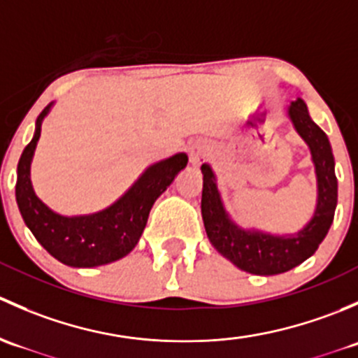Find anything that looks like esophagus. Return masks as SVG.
<instances>
[{
	"instance_id": "34e87169",
	"label": "esophagus",
	"mask_w": 358,
	"mask_h": 358,
	"mask_svg": "<svg viewBox=\"0 0 358 358\" xmlns=\"http://www.w3.org/2000/svg\"><path fill=\"white\" fill-rule=\"evenodd\" d=\"M189 157L194 166H199L201 162H204L206 159L209 157V147L206 145V143H196V145H192V149H190Z\"/></svg>"
}]
</instances>
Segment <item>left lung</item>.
<instances>
[{
  "label": "left lung",
  "mask_w": 358,
  "mask_h": 358,
  "mask_svg": "<svg viewBox=\"0 0 358 358\" xmlns=\"http://www.w3.org/2000/svg\"><path fill=\"white\" fill-rule=\"evenodd\" d=\"M292 126L308 145L317 176V206L312 220L289 236L246 230L230 220L222 202L211 166L202 164L201 213L209 243L241 270L255 275H277L294 268L313 255L327 236L338 204L334 156L326 133L312 121L301 99L287 109Z\"/></svg>",
  "instance_id": "obj_1"
}]
</instances>
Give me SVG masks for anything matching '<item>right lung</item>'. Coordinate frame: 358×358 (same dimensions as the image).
<instances>
[{"label":"right lung","instance_id":"1","mask_svg":"<svg viewBox=\"0 0 358 358\" xmlns=\"http://www.w3.org/2000/svg\"><path fill=\"white\" fill-rule=\"evenodd\" d=\"M53 102L36 119V131L17 166L15 197L25 225L53 258L67 266L92 268L121 259L136 246L154 202L189 162L185 152L149 166L109 208L93 215L64 216L52 211L31 183V162L41 135V122Z\"/></svg>","mask_w":358,"mask_h":358}]
</instances>
